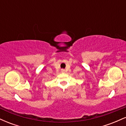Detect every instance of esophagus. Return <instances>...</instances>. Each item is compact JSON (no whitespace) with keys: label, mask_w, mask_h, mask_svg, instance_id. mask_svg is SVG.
<instances>
[{"label":"esophagus","mask_w":126,"mask_h":126,"mask_svg":"<svg viewBox=\"0 0 126 126\" xmlns=\"http://www.w3.org/2000/svg\"><path fill=\"white\" fill-rule=\"evenodd\" d=\"M62 72H63V73H64V72H65V70H64V69H62Z\"/></svg>","instance_id":"34e87169"}]
</instances>
